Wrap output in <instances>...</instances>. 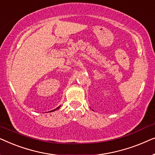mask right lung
I'll return each instance as SVG.
<instances>
[{
	"label": "right lung",
	"mask_w": 155,
	"mask_h": 155,
	"mask_svg": "<svg viewBox=\"0 0 155 155\" xmlns=\"http://www.w3.org/2000/svg\"><path fill=\"white\" fill-rule=\"evenodd\" d=\"M61 107V106H59V107H57L56 108V109H54V110H52V111H48V112H51V111H56V110H57V109H59V108H60Z\"/></svg>",
	"instance_id": "1"
}]
</instances>
